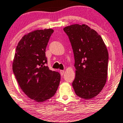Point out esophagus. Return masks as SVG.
I'll return each instance as SVG.
<instances>
[{
  "label": "esophagus",
  "mask_w": 123,
  "mask_h": 123,
  "mask_svg": "<svg viewBox=\"0 0 123 123\" xmlns=\"http://www.w3.org/2000/svg\"><path fill=\"white\" fill-rule=\"evenodd\" d=\"M60 74H61L62 76H63V74H64V70H60Z\"/></svg>",
  "instance_id": "esophagus-1"
}]
</instances>
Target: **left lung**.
Here are the masks:
<instances>
[{"label": "left lung", "mask_w": 123, "mask_h": 123, "mask_svg": "<svg viewBox=\"0 0 123 123\" xmlns=\"http://www.w3.org/2000/svg\"><path fill=\"white\" fill-rule=\"evenodd\" d=\"M63 30L74 53L75 77L73 86L77 96L90 99L101 92L107 77L109 54L102 38L85 24H73Z\"/></svg>", "instance_id": "8db88e82"}]
</instances>
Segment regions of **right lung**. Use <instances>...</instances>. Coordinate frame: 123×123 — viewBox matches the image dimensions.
Here are the masks:
<instances>
[{
  "label": "right lung",
  "instance_id": "right-lung-1",
  "mask_svg": "<svg viewBox=\"0 0 123 123\" xmlns=\"http://www.w3.org/2000/svg\"><path fill=\"white\" fill-rule=\"evenodd\" d=\"M52 29L35 30L19 41L13 62V71L24 93L37 102L53 96L60 81L58 72L49 70L45 55Z\"/></svg>",
  "mask_w": 123,
  "mask_h": 123
}]
</instances>
